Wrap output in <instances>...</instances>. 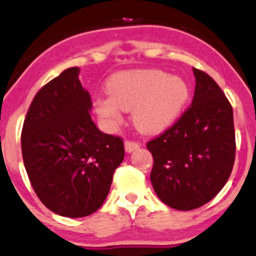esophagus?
<instances>
[{"label":"esophagus","mask_w":256,"mask_h":256,"mask_svg":"<svg viewBox=\"0 0 256 256\" xmlns=\"http://www.w3.org/2000/svg\"><path fill=\"white\" fill-rule=\"evenodd\" d=\"M140 146L138 142H133V140H126L124 142V149L127 152H133L134 150H136Z\"/></svg>","instance_id":"obj_1"}]
</instances>
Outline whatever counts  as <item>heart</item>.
<instances>
[{
  "instance_id": "b5f03b06",
  "label": "heart",
  "mask_w": 256,
  "mask_h": 256,
  "mask_svg": "<svg viewBox=\"0 0 256 256\" xmlns=\"http://www.w3.org/2000/svg\"><path fill=\"white\" fill-rule=\"evenodd\" d=\"M110 98L95 104L96 114L108 126L120 123V112L133 110V123L142 133L155 134L177 120L189 96L182 78L158 70L117 74L107 86Z\"/></svg>"
}]
</instances>
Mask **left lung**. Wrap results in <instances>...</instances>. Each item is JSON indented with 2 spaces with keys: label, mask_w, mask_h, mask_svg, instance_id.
Returning <instances> with one entry per match:
<instances>
[{
  "label": "left lung",
  "mask_w": 256,
  "mask_h": 256,
  "mask_svg": "<svg viewBox=\"0 0 256 256\" xmlns=\"http://www.w3.org/2000/svg\"><path fill=\"white\" fill-rule=\"evenodd\" d=\"M193 72L192 105L146 144L154 158V190L162 202L182 211L214 199L230 178L236 158L232 105L208 74L196 68Z\"/></svg>",
  "instance_id": "left-lung-1"
}]
</instances>
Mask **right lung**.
<instances>
[{"label": "right lung", "instance_id": "add662e5", "mask_svg": "<svg viewBox=\"0 0 256 256\" xmlns=\"http://www.w3.org/2000/svg\"><path fill=\"white\" fill-rule=\"evenodd\" d=\"M78 67L44 85L30 104L22 154L32 189L44 205L64 217L98 211L124 158L120 136L98 130L90 116V94Z\"/></svg>", "mask_w": 256, "mask_h": 256}]
</instances>
